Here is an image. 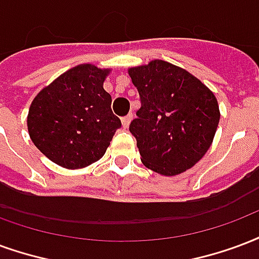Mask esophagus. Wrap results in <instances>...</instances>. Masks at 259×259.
Instances as JSON below:
<instances>
[{
	"instance_id": "34e87169",
	"label": "esophagus",
	"mask_w": 259,
	"mask_h": 259,
	"mask_svg": "<svg viewBox=\"0 0 259 259\" xmlns=\"http://www.w3.org/2000/svg\"><path fill=\"white\" fill-rule=\"evenodd\" d=\"M130 122H132V115H127V116H124L122 118V124H123V127H129Z\"/></svg>"
}]
</instances>
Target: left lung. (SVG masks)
<instances>
[{
    "label": "left lung",
    "mask_w": 259,
    "mask_h": 259,
    "mask_svg": "<svg viewBox=\"0 0 259 259\" xmlns=\"http://www.w3.org/2000/svg\"><path fill=\"white\" fill-rule=\"evenodd\" d=\"M141 107L130 133L145 167L162 176H177L198 163L217 132L220 107L196 76L164 60L130 67Z\"/></svg>",
    "instance_id": "obj_1"
}]
</instances>
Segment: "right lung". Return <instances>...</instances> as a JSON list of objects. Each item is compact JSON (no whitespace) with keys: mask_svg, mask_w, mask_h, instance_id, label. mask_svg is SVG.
Returning a JSON list of instances; mask_svg holds the SVG:
<instances>
[{"mask_svg":"<svg viewBox=\"0 0 259 259\" xmlns=\"http://www.w3.org/2000/svg\"><path fill=\"white\" fill-rule=\"evenodd\" d=\"M111 68L79 64L63 72L32 100L30 139L61 167L83 168L103 158L120 120L111 110L104 81Z\"/></svg>","mask_w":259,"mask_h":259,"instance_id":"right-lung-1","label":"right lung"}]
</instances>
